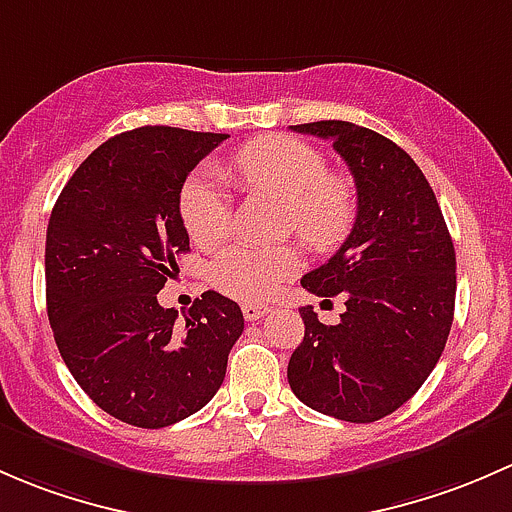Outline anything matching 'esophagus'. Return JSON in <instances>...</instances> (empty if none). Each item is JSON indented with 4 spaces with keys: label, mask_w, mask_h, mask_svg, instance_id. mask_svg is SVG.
Segmentation results:
<instances>
[{
    "label": "esophagus",
    "mask_w": 512,
    "mask_h": 512,
    "mask_svg": "<svg viewBox=\"0 0 512 512\" xmlns=\"http://www.w3.org/2000/svg\"><path fill=\"white\" fill-rule=\"evenodd\" d=\"M271 313V308L268 305H256V303H246L244 305V318L246 320H258L263 318V315Z\"/></svg>",
    "instance_id": "1"
}]
</instances>
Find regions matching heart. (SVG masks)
Segmentation results:
<instances>
[{
    "mask_svg": "<svg viewBox=\"0 0 512 512\" xmlns=\"http://www.w3.org/2000/svg\"><path fill=\"white\" fill-rule=\"evenodd\" d=\"M325 170L323 152L291 135L256 138L234 157V175L241 187L283 202L286 231H298L315 251L340 246L357 219L352 182ZM179 212L199 249H214L229 234V197L217 175L189 179L182 189ZM300 266L303 254L295 244L273 249L231 246L214 261L212 283L236 300H266Z\"/></svg>",
    "mask_w": 512,
    "mask_h": 512,
    "instance_id": "obj_1",
    "label": "heart"
}]
</instances>
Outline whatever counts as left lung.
I'll return each mask as SVG.
<instances>
[{
	"instance_id": "1",
	"label": "left lung",
	"mask_w": 512,
	"mask_h": 512,
	"mask_svg": "<svg viewBox=\"0 0 512 512\" xmlns=\"http://www.w3.org/2000/svg\"><path fill=\"white\" fill-rule=\"evenodd\" d=\"M333 140L357 187V219L337 254L300 278L345 313L323 325L300 308L305 337L288 362L303 404L352 424L397 412L444 352L456 303V251L434 189L399 145L345 120L291 125ZM323 300V303H325Z\"/></svg>"
}]
</instances>
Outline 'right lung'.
<instances>
[{"instance_id": "1", "label": "right lung", "mask_w": 512, "mask_h": 512, "mask_svg": "<svg viewBox=\"0 0 512 512\" xmlns=\"http://www.w3.org/2000/svg\"><path fill=\"white\" fill-rule=\"evenodd\" d=\"M229 135L145 125L93 150L46 229V305L73 379L103 412L162 429L199 412L244 333L234 300L207 291L184 323L157 293L189 251L184 179Z\"/></svg>"}]
</instances>
